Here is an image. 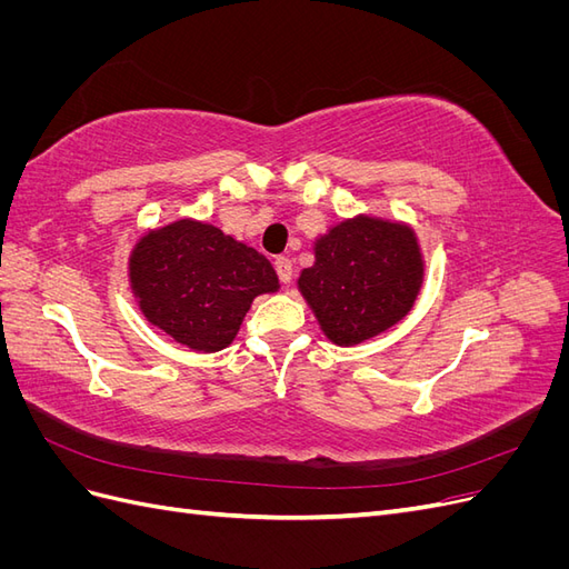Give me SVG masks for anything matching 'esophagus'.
<instances>
[{
    "instance_id": "34e87169",
    "label": "esophagus",
    "mask_w": 569,
    "mask_h": 569,
    "mask_svg": "<svg viewBox=\"0 0 569 569\" xmlns=\"http://www.w3.org/2000/svg\"><path fill=\"white\" fill-rule=\"evenodd\" d=\"M274 270H278L280 280H282L284 284H289V282H291V278H295V266H291V261H289L287 256L274 258Z\"/></svg>"
}]
</instances>
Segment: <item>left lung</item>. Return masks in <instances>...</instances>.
<instances>
[{
  "instance_id": "8db88e82",
  "label": "left lung",
  "mask_w": 569,
  "mask_h": 569,
  "mask_svg": "<svg viewBox=\"0 0 569 569\" xmlns=\"http://www.w3.org/2000/svg\"><path fill=\"white\" fill-rule=\"evenodd\" d=\"M313 253L297 287L337 347H356L401 322L425 282L420 239L401 220L343 218L316 237Z\"/></svg>"
}]
</instances>
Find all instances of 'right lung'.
Returning <instances> with one entry per match:
<instances>
[{"label":"right lung","instance_id":"add662e5","mask_svg":"<svg viewBox=\"0 0 569 569\" xmlns=\"http://www.w3.org/2000/svg\"><path fill=\"white\" fill-rule=\"evenodd\" d=\"M128 280L144 318L199 353L230 347L253 299L280 291L278 272L263 253L194 218L137 239Z\"/></svg>","mask_w":569,"mask_h":569}]
</instances>
